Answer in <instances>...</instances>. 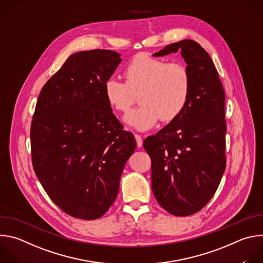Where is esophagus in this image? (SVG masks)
<instances>
[{"mask_svg": "<svg viewBox=\"0 0 263 263\" xmlns=\"http://www.w3.org/2000/svg\"><path fill=\"white\" fill-rule=\"evenodd\" d=\"M135 139H136L137 146H138V147H141V146H142V138H141V136L138 135V134H135Z\"/></svg>", "mask_w": 263, "mask_h": 263, "instance_id": "obj_1", "label": "esophagus"}]
</instances>
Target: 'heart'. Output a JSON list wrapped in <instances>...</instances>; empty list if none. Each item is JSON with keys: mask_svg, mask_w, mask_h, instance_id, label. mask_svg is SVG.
Wrapping results in <instances>:
<instances>
[{"mask_svg": "<svg viewBox=\"0 0 263 263\" xmlns=\"http://www.w3.org/2000/svg\"><path fill=\"white\" fill-rule=\"evenodd\" d=\"M126 83L115 77L104 83V96L109 106L125 112L140 91L139 107L125 115L124 121L138 131L153 128L161 119H178L190 101L192 79L189 68L181 62H170L147 53L135 55L125 68Z\"/></svg>", "mask_w": 263, "mask_h": 263, "instance_id": "1", "label": "heart"}]
</instances>
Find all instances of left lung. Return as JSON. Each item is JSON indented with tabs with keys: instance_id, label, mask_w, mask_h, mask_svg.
<instances>
[{
	"instance_id": "obj_1",
	"label": "left lung",
	"mask_w": 263,
	"mask_h": 263,
	"mask_svg": "<svg viewBox=\"0 0 263 263\" xmlns=\"http://www.w3.org/2000/svg\"><path fill=\"white\" fill-rule=\"evenodd\" d=\"M181 53L191 73L190 101L183 114L143 147L152 160V191L171 214L200 211L213 197L226 168L224 92L208 53L195 41L184 40L153 54Z\"/></svg>"
}]
</instances>
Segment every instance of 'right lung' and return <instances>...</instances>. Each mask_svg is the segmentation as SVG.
Returning <instances> with one entry per match:
<instances>
[{"label":"right lung","mask_w":263,"mask_h":263,"mask_svg":"<svg viewBox=\"0 0 263 263\" xmlns=\"http://www.w3.org/2000/svg\"><path fill=\"white\" fill-rule=\"evenodd\" d=\"M122 62L115 51L70 55L43 87L31 124L34 172L65 213L96 219L116 201L133 134L104 96V83Z\"/></svg>","instance_id":"1"}]
</instances>
